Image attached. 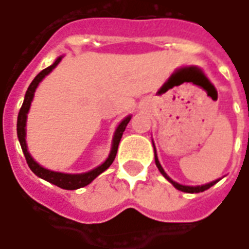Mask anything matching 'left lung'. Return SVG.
I'll return each instance as SVG.
<instances>
[{
  "label": "left lung",
  "mask_w": 249,
  "mask_h": 249,
  "mask_svg": "<svg viewBox=\"0 0 249 249\" xmlns=\"http://www.w3.org/2000/svg\"><path fill=\"white\" fill-rule=\"evenodd\" d=\"M154 157H155V165L157 167L160 169V172L163 174V177L166 178L167 181H170L174 185V188H177L178 191H182V192H187V194H199V192H203V191H206V189L211 188L214 184H217L219 180H215V181H211L209 184H204V185H197V187H188V185H181V184H178V182L173 181L166 173H165V170H163V167L160 166V160H158V157H157V151H155V147H154Z\"/></svg>",
  "instance_id": "obj_1"
}]
</instances>
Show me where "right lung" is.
Listing matches in <instances>:
<instances>
[{"instance_id":"obj_1","label":"right lung","mask_w":249,"mask_h":249,"mask_svg":"<svg viewBox=\"0 0 249 249\" xmlns=\"http://www.w3.org/2000/svg\"><path fill=\"white\" fill-rule=\"evenodd\" d=\"M61 58H62V57H58L57 60L54 61L53 65H50V67H47L46 69H43L42 72H39V73L36 75V77L32 80L31 84H30V87H28L27 92H25L24 102H23L21 109L18 111V142H20V146H21V150H23V154H24L25 160H27V163H28V166H30V169H31L32 172L36 174L38 177H40V178H43V180H46V181L49 182H52V184H54V185H57V187H60V188L62 189H77L89 185V182L92 181L94 178H96L99 174L103 173V172L113 163V160L116 158V154H117L120 140L123 138V133H124L125 128H126V125H128L129 120H131V116H128V117L124 118V120L120 123V125L117 126V129L114 132V138H113V143H111V150L110 154H109V157H107V160H105L102 165H99L98 167H95V169L89 170L87 173L67 174L60 173V172H53V170H49V169H45L43 166H40L36 160H34V158L30 155L28 150H27V143H25V123H27V113L30 110L32 98H34V92H35V89L38 87V84L43 80L45 76L49 75L54 68L60 64Z\"/></svg>"}]
</instances>
